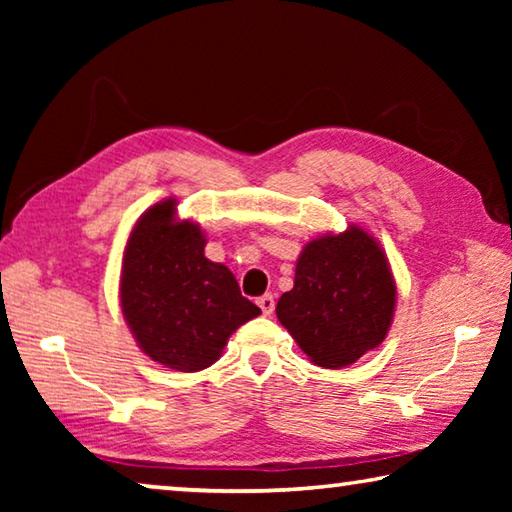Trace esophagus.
Here are the masks:
<instances>
[{"label": "esophagus", "instance_id": "1", "mask_svg": "<svg viewBox=\"0 0 512 512\" xmlns=\"http://www.w3.org/2000/svg\"><path fill=\"white\" fill-rule=\"evenodd\" d=\"M257 305H259V309H262L264 316H271L275 309V298L271 296V293H264V296L257 300Z\"/></svg>", "mask_w": 512, "mask_h": 512}]
</instances>
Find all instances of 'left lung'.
<instances>
[{
    "label": "left lung",
    "instance_id": "left-lung-1",
    "mask_svg": "<svg viewBox=\"0 0 512 512\" xmlns=\"http://www.w3.org/2000/svg\"><path fill=\"white\" fill-rule=\"evenodd\" d=\"M395 280L384 250L366 230L309 241L293 289L275 314L320 368H343L386 339L395 311Z\"/></svg>",
    "mask_w": 512,
    "mask_h": 512
}]
</instances>
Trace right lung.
Masks as SVG:
<instances>
[{
	"mask_svg": "<svg viewBox=\"0 0 512 512\" xmlns=\"http://www.w3.org/2000/svg\"><path fill=\"white\" fill-rule=\"evenodd\" d=\"M205 244L196 223L176 221L167 198L140 216L121 262V311L137 345L178 372L212 366L230 334L262 314L228 266L205 257Z\"/></svg>",
	"mask_w": 512,
	"mask_h": 512,
	"instance_id": "1",
	"label": "right lung"
}]
</instances>
